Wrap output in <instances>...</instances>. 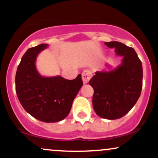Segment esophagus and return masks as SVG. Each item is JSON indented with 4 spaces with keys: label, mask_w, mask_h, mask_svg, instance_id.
<instances>
[{
    "label": "esophagus",
    "mask_w": 158,
    "mask_h": 158,
    "mask_svg": "<svg viewBox=\"0 0 158 158\" xmlns=\"http://www.w3.org/2000/svg\"><path fill=\"white\" fill-rule=\"evenodd\" d=\"M81 75H82L83 82H84L85 84H86V83H88V81L90 80V78H91V72L88 70H85L82 72V74H81Z\"/></svg>",
    "instance_id": "34e87169"
}]
</instances>
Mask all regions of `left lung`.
I'll list each match as a JSON object with an SVG mask.
<instances>
[{"label":"left lung","instance_id":"8db88e82","mask_svg":"<svg viewBox=\"0 0 158 158\" xmlns=\"http://www.w3.org/2000/svg\"><path fill=\"white\" fill-rule=\"evenodd\" d=\"M122 56L120 64L97 71L89 81L93 87V108L99 117L117 119L133 108L140 96L143 85L142 63L133 48L118 41L105 42Z\"/></svg>","mask_w":158,"mask_h":158}]
</instances>
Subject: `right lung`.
<instances>
[{"mask_svg": "<svg viewBox=\"0 0 158 158\" xmlns=\"http://www.w3.org/2000/svg\"><path fill=\"white\" fill-rule=\"evenodd\" d=\"M48 48V44H41L27 50L16 72L15 90L27 113L42 122L56 123L70 113L83 82L81 74L73 80L61 76H41L36 68V59Z\"/></svg>", "mask_w": 158, "mask_h": 158, "instance_id": "right-lung-1", "label": "right lung"}]
</instances>
